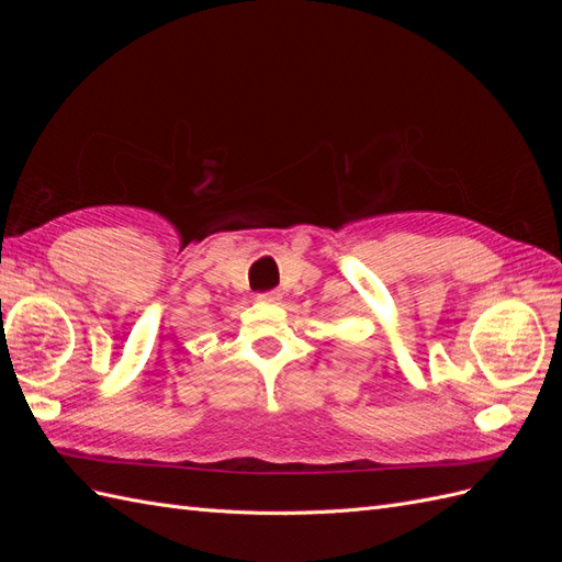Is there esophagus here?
<instances>
[{
  "label": "esophagus",
  "mask_w": 562,
  "mask_h": 562,
  "mask_svg": "<svg viewBox=\"0 0 562 562\" xmlns=\"http://www.w3.org/2000/svg\"><path fill=\"white\" fill-rule=\"evenodd\" d=\"M258 300H260V302H267V304H279L281 293H279V291H267V293H260Z\"/></svg>",
  "instance_id": "obj_1"
}]
</instances>
